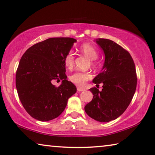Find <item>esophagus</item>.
Returning a JSON list of instances; mask_svg holds the SVG:
<instances>
[{"mask_svg":"<svg viewBox=\"0 0 155 155\" xmlns=\"http://www.w3.org/2000/svg\"><path fill=\"white\" fill-rule=\"evenodd\" d=\"M77 91L78 92H83V91H85V90L81 87H77Z\"/></svg>","mask_w":155,"mask_h":155,"instance_id":"obj_1","label":"esophagus"}]
</instances>
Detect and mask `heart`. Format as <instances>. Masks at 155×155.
<instances>
[{"label": "heart", "mask_w": 155, "mask_h": 155, "mask_svg": "<svg viewBox=\"0 0 155 155\" xmlns=\"http://www.w3.org/2000/svg\"><path fill=\"white\" fill-rule=\"evenodd\" d=\"M79 50L88 58L92 60V65H95L94 60L97 59L99 56V52H98L97 49L95 48L94 45L88 43H84L81 45ZM64 63L68 68L70 69L72 68L74 65V54L72 52L70 51L65 56L64 58ZM91 78H92V75L90 72H77L71 76L70 80L76 85H79V86H83L87 81L90 79Z\"/></svg>", "instance_id": "heart-1"}]
</instances>
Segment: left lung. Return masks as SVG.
Listing matches in <instances>:
<instances>
[{
  "mask_svg": "<svg viewBox=\"0 0 155 155\" xmlns=\"http://www.w3.org/2000/svg\"><path fill=\"white\" fill-rule=\"evenodd\" d=\"M94 42L104 51L105 61L92 82L102 83L103 89L90 88L93 99L84 109L92 119L107 123L121 116L130 104L137 87L136 69L130 53L117 43L105 38Z\"/></svg>",
  "mask_w": 155,
  "mask_h": 155,
  "instance_id": "obj_1",
  "label": "left lung"
}]
</instances>
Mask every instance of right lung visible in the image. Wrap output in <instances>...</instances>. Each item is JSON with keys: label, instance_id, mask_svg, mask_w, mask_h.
Segmentation results:
<instances>
[{"label": "right lung", "instance_id": "add662e5", "mask_svg": "<svg viewBox=\"0 0 155 155\" xmlns=\"http://www.w3.org/2000/svg\"><path fill=\"white\" fill-rule=\"evenodd\" d=\"M77 40L50 38L27 50L16 74L19 99L28 114L41 121L58 117L65 109L68 99L77 87L67 80L64 58ZM62 81L58 88L55 80Z\"/></svg>", "mask_w": 155, "mask_h": 155}]
</instances>
